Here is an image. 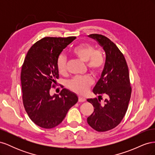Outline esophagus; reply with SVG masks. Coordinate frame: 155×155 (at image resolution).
<instances>
[{
    "label": "esophagus",
    "instance_id": "34e87169",
    "mask_svg": "<svg viewBox=\"0 0 155 155\" xmlns=\"http://www.w3.org/2000/svg\"><path fill=\"white\" fill-rule=\"evenodd\" d=\"M85 100H86V99H85V97H83L79 96V98H78V101L79 102H84V101H85Z\"/></svg>",
    "mask_w": 155,
    "mask_h": 155
}]
</instances>
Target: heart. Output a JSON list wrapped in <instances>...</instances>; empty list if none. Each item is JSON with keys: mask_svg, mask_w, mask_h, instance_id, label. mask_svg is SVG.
<instances>
[{"mask_svg": "<svg viewBox=\"0 0 155 155\" xmlns=\"http://www.w3.org/2000/svg\"><path fill=\"white\" fill-rule=\"evenodd\" d=\"M72 54L81 61L87 63V68L92 73L99 72L104 64V55L100 50H95L88 43H82L76 46L72 50ZM67 61L63 55H60L57 59V69L58 72L64 75L67 73ZM92 83L91 77L85 76L76 78L70 81L68 87L71 90L78 94L87 92Z\"/></svg>", "mask_w": 155, "mask_h": 155, "instance_id": "obj_1", "label": "heart"}]
</instances>
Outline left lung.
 Returning <instances> with one entry per match:
<instances>
[{
  "mask_svg": "<svg viewBox=\"0 0 155 155\" xmlns=\"http://www.w3.org/2000/svg\"><path fill=\"white\" fill-rule=\"evenodd\" d=\"M88 37L96 41L106 55L104 70L92 92L99 97L101 94L108 97L104 105H101L100 98L87 99L94 107L87 123L98 132H104L116 127L127 110L131 94L129 70L124 55L109 39L99 34Z\"/></svg>",
  "mask_w": 155,
  "mask_h": 155,
  "instance_id": "obj_1",
  "label": "left lung"
}]
</instances>
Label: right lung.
Masks as SVG:
<instances>
[{
	"label": "right lung",
	"mask_w": 155,
	"mask_h": 155,
	"mask_svg": "<svg viewBox=\"0 0 155 155\" xmlns=\"http://www.w3.org/2000/svg\"><path fill=\"white\" fill-rule=\"evenodd\" d=\"M76 39L45 37L36 42L26 54L21 74L23 104L33 122L42 128L58 126L78 101L76 94L67 88L59 96L50 94L59 76L57 59Z\"/></svg>",
	"instance_id": "obj_1"
}]
</instances>
